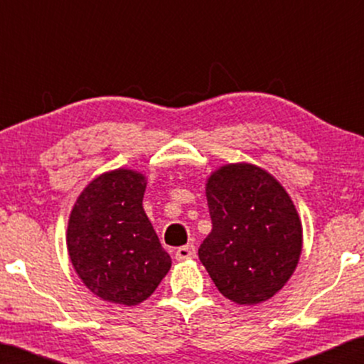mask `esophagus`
<instances>
[{
	"instance_id": "esophagus-1",
	"label": "esophagus",
	"mask_w": 364,
	"mask_h": 364,
	"mask_svg": "<svg viewBox=\"0 0 364 364\" xmlns=\"http://www.w3.org/2000/svg\"><path fill=\"white\" fill-rule=\"evenodd\" d=\"M193 257H196V247L191 245V243L186 247H181L176 252V260H178V262L188 260V258H193Z\"/></svg>"
}]
</instances>
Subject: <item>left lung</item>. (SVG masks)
<instances>
[{
	"label": "left lung",
	"mask_w": 364,
	"mask_h": 364,
	"mask_svg": "<svg viewBox=\"0 0 364 364\" xmlns=\"http://www.w3.org/2000/svg\"><path fill=\"white\" fill-rule=\"evenodd\" d=\"M212 232L198 258L218 291L238 305L282 290L301 255L298 212L282 183L253 164H227L207 178Z\"/></svg>",
	"instance_id": "obj_1"
}]
</instances>
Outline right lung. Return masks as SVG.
<instances>
[{
    "instance_id": "right-lung-1",
    "label": "right lung",
    "mask_w": 364,
    "mask_h": 364,
    "mask_svg": "<svg viewBox=\"0 0 364 364\" xmlns=\"http://www.w3.org/2000/svg\"><path fill=\"white\" fill-rule=\"evenodd\" d=\"M147 181L131 168L87 183L68 222V252L84 285L102 300L134 306L147 300L171 270L142 207Z\"/></svg>"
}]
</instances>
